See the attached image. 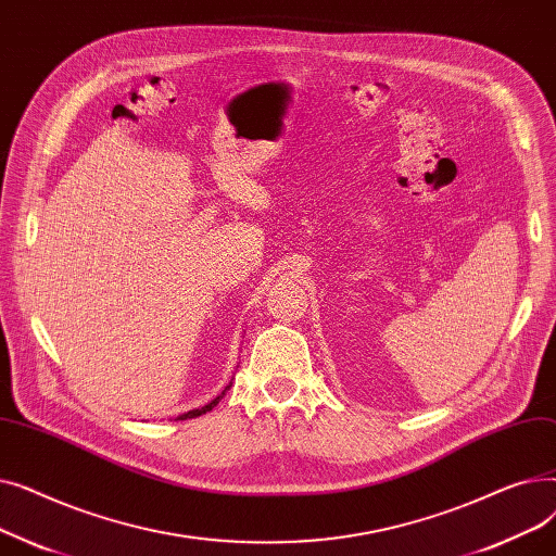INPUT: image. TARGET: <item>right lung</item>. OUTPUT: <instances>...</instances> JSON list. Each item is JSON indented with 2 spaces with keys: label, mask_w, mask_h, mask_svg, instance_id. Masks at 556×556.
Masks as SVG:
<instances>
[{
  "label": "right lung",
  "mask_w": 556,
  "mask_h": 556,
  "mask_svg": "<svg viewBox=\"0 0 556 556\" xmlns=\"http://www.w3.org/2000/svg\"><path fill=\"white\" fill-rule=\"evenodd\" d=\"M229 388H231V383H229V386H227V388H225V390H223V392H220V394H218V396H216V399H212V401H210V403H207V405H202V407H195V410H189V413H185V415H180V417H178V419H180V421H182V419H195V417H200V415H207V413H210V410H214V407H216V405H218V401H220V399H223V396H225V392H227V390H229Z\"/></svg>",
  "instance_id": "right-lung-1"
}]
</instances>
